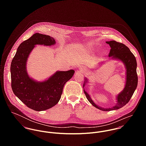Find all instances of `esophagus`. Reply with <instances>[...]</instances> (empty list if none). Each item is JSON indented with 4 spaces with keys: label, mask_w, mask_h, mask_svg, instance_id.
Returning <instances> with one entry per match:
<instances>
[{
    "label": "esophagus",
    "mask_w": 146,
    "mask_h": 146,
    "mask_svg": "<svg viewBox=\"0 0 146 146\" xmlns=\"http://www.w3.org/2000/svg\"><path fill=\"white\" fill-rule=\"evenodd\" d=\"M81 69H82V71H84L85 70V68H84V67H81Z\"/></svg>",
    "instance_id": "34e87169"
}]
</instances>
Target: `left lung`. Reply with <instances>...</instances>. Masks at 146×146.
<instances>
[{
  "instance_id": "left-lung-1",
  "label": "left lung",
  "mask_w": 146,
  "mask_h": 146,
  "mask_svg": "<svg viewBox=\"0 0 146 146\" xmlns=\"http://www.w3.org/2000/svg\"><path fill=\"white\" fill-rule=\"evenodd\" d=\"M111 47L108 57L112 59L121 61L125 65L126 68V83L123 90L116 96L117 103L111 108H104L96 104L90 98L89 94L85 91L84 93L89 102L97 108L104 111H109L119 109L127 104L131 98L138 85V76L137 74V63L134 54L131 52L128 47L125 44L111 40L106 42ZM88 82L86 78L85 79L83 88Z\"/></svg>"
}]
</instances>
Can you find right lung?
Returning a JSON list of instances; mask_svg holds the SVG:
<instances>
[{"mask_svg": "<svg viewBox=\"0 0 146 146\" xmlns=\"http://www.w3.org/2000/svg\"><path fill=\"white\" fill-rule=\"evenodd\" d=\"M54 44L53 38L34 34L19 45L11 64V86L14 94L26 106L36 111L49 109L59 102L64 84L75 72L74 70L58 71L43 82H36L29 76L26 69L27 60L35 46Z\"/></svg>", "mask_w": 146, "mask_h": 146, "instance_id": "obj_1", "label": "right lung"}]
</instances>
